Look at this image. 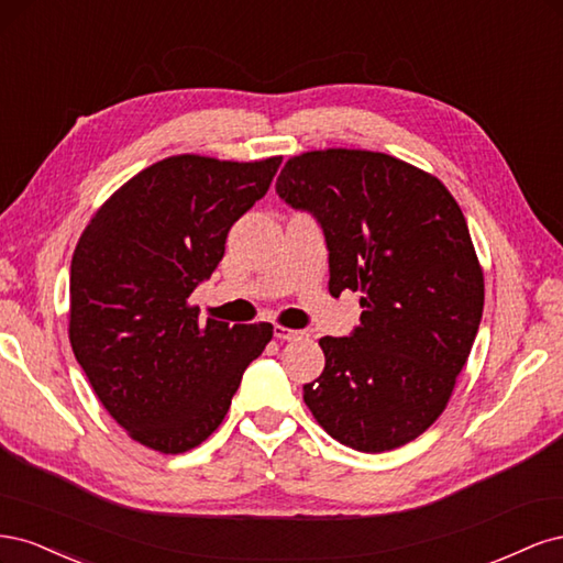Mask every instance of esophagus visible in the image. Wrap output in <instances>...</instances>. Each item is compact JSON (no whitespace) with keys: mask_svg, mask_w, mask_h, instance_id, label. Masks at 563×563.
Instances as JSON below:
<instances>
[{"mask_svg":"<svg viewBox=\"0 0 563 563\" xmlns=\"http://www.w3.org/2000/svg\"><path fill=\"white\" fill-rule=\"evenodd\" d=\"M275 338H277V340H288V343H291V340H300V338H305V331L286 329V327H275Z\"/></svg>","mask_w":563,"mask_h":563,"instance_id":"esophagus-1","label":"esophagus"}]
</instances>
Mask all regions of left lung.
<instances>
[{"label":"left lung","mask_w":563,"mask_h":563,"mask_svg":"<svg viewBox=\"0 0 563 563\" xmlns=\"http://www.w3.org/2000/svg\"><path fill=\"white\" fill-rule=\"evenodd\" d=\"M279 197L310 211L329 246V294L362 291L350 338L323 335L321 376L302 387L314 420L362 453L399 449L444 413L484 312V272L457 201L385 152L291 157Z\"/></svg>","instance_id":"8db88e82"}]
</instances>
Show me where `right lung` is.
Segmentation results:
<instances>
[{
	"instance_id": "right-lung-1",
	"label": "right lung",
	"mask_w": 563,
	"mask_h": 563,
	"mask_svg": "<svg viewBox=\"0 0 563 563\" xmlns=\"http://www.w3.org/2000/svg\"><path fill=\"white\" fill-rule=\"evenodd\" d=\"M282 157L176 155L143 168L84 228L70 265V345L106 411L139 444L185 453L230 411L272 323L199 321L190 296Z\"/></svg>"
}]
</instances>
